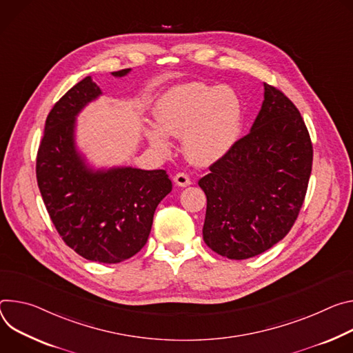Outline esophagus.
Here are the masks:
<instances>
[{
  "instance_id": "esophagus-1",
  "label": "esophagus",
  "mask_w": 353,
  "mask_h": 353,
  "mask_svg": "<svg viewBox=\"0 0 353 353\" xmlns=\"http://www.w3.org/2000/svg\"><path fill=\"white\" fill-rule=\"evenodd\" d=\"M174 181H175V183H176L178 186H182V188L189 186V185L192 183L189 175L185 174V172H178V174L174 176Z\"/></svg>"
}]
</instances>
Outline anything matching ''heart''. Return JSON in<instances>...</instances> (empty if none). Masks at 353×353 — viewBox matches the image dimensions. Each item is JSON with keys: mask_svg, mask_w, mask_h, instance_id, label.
Listing matches in <instances>:
<instances>
[{"mask_svg": "<svg viewBox=\"0 0 353 353\" xmlns=\"http://www.w3.org/2000/svg\"><path fill=\"white\" fill-rule=\"evenodd\" d=\"M155 117L159 125H148L145 136L157 151H170L168 134L182 137L188 159L208 165L220 160L239 140L244 109L232 87L189 83L157 102Z\"/></svg>", "mask_w": 353, "mask_h": 353, "instance_id": "obj_1", "label": "heart"}]
</instances>
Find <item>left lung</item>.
Wrapping results in <instances>:
<instances>
[{"mask_svg":"<svg viewBox=\"0 0 353 353\" xmlns=\"http://www.w3.org/2000/svg\"><path fill=\"white\" fill-rule=\"evenodd\" d=\"M251 132L199 181L208 198L203 240L228 259L272 248L293 227L312 165V144L294 103L263 84Z\"/></svg>","mask_w":353,"mask_h":353,"instance_id":"1","label":"left lung"}]
</instances>
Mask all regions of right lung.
<instances>
[{
  "label": "right lung",
  "mask_w": 353,
  "mask_h": 353,
  "mask_svg": "<svg viewBox=\"0 0 353 353\" xmlns=\"http://www.w3.org/2000/svg\"><path fill=\"white\" fill-rule=\"evenodd\" d=\"M101 94L85 77L54 103L37 150L36 178L63 241L88 261L117 263L145 245L154 212L172 182L164 170H94L87 164L75 145V117Z\"/></svg>",
  "instance_id": "obj_1"
}]
</instances>
